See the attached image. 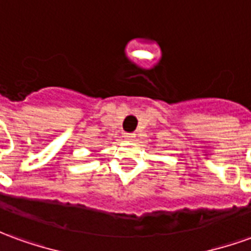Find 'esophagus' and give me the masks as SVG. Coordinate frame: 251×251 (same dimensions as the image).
I'll return each instance as SVG.
<instances>
[{"instance_id": "34e87169", "label": "esophagus", "mask_w": 251, "mask_h": 251, "mask_svg": "<svg viewBox=\"0 0 251 251\" xmlns=\"http://www.w3.org/2000/svg\"><path fill=\"white\" fill-rule=\"evenodd\" d=\"M124 137H125V140H127V141H133V140L136 138V134H134V133H125Z\"/></svg>"}]
</instances>
